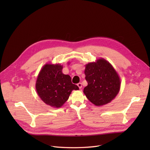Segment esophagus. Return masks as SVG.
Segmentation results:
<instances>
[{
    "label": "esophagus",
    "mask_w": 150,
    "mask_h": 150,
    "mask_svg": "<svg viewBox=\"0 0 150 150\" xmlns=\"http://www.w3.org/2000/svg\"><path fill=\"white\" fill-rule=\"evenodd\" d=\"M77 86H78V88H79L80 89H81V88H82V84H81V83H78V84H77Z\"/></svg>",
    "instance_id": "obj_1"
}]
</instances>
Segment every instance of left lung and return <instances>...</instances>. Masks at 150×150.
<instances>
[{
	"label": "left lung",
	"mask_w": 150,
	"mask_h": 150,
	"mask_svg": "<svg viewBox=\"0 0 150 150\" xmlns=\"http://www.w3.org/2000/svg\"><path fill=\"white\" fill-rule=\"evenodd\" d=\"M85 66L88 86L84 88L83 92L86 97L98 106L110 103L120 88V79L115 70L103 58L89 62Z\"/></svg>",
	"instance_id": "left-lung-1"
}]
</instances>
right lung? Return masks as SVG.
Instances as JSON below:
<instances>
[{"instance_id": "add662e5", "label": "right lung", "mask_w": 150, "mask_h": 150, "mask_svg": "<svg viewBox=\"0 0 150 150\" xmlns=\"http://www.w3.org/2000/svg\"><path fill=\"white\" fill-rule=\"evenodd\" d=\"M62 66L46 64L39 72L36 83L39 97L47 105L60 108L68 100L73 90L78 86L71 81V77L62 72Z\"/></svg>"}]
</instances>
